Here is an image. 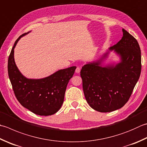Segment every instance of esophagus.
<instances>
[{
    "label": "esophagus",
    "mask_w": 147,
    "mask_h": 147,
    "mask_svg": "<svg viewBox=\"0 0 147 147\" xmlns=\"http://www.w3.org/2000/svg\"><path fill=\"white\" fill-rule=\"evenodd\" d=\"M80 70H81V68H80V67H77L76 69V73H79L80 72Z\"/></svg>",
    "instance_id": "1"
}]
</instances>
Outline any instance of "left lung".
<instances>
[{
	"label": "left lung",
	"mask_w": 147,
	"mask_h": 147,
	"mask_svg": "<svg viewBox=\"0 0 147 147\" xmlns=\"http://www.w3.org/2000/svg\"><path fill=\"white\" fill-rule=\"evenodd\" d=\"M123 37L109 48L120 57L115 65H100L106 53L97 62L82 68L83 92L88 104L99 112H111L121 108L130 98L142 70V56L138 42L127 31L122 29Z\"/></svg>",
	"instance_id": "obj_1"
}]
</instances>
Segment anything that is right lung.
<instances>
[{
	"label": "right lung",
	"mask_w": 147,
	"mask_h": 147,
	"mask_svg": "<svg viewBox=\"0 0 147 147\" xmlns=\"http://www.w3.org/2000/svg\"><path fill=\"white\" fill-rule=\"evenodd\" d=\"M25 33L14 42L8 59L7 71L17 100L24 107L38 115H53L61 108L66 87L76 67L60 69L42 79H28L23 76L14 59V49Z\"/></svg>",
	"instance_id": "1"
}]
</instances>
